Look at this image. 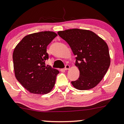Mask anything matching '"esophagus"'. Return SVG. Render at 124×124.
<instances>
[{"label": "esophagus", "instance_id": "esophagus-1", "mask_svg": "<svg viewBox=\"0 0 124 124\" xmlns=\"http://www.w3.org/2000/svg\"><path fill=\"white\" fill-rule=\"evenodd\" d=\"M70 68V65H65V68H64V70H68Z\"/></svg>", "mask_w": 124, "mask_h": 124}]
</instances>
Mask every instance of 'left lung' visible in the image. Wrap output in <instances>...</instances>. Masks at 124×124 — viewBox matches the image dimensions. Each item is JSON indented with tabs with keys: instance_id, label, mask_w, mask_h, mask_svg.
<instances>
[{
	"instance_id": "8db88e82",
	"label": "left lung",
	"mask_w": 124,
	"mask_h": 124,
	"mask_svg": "<svg viewBox=\"0 0 124 124\" xmlns=\"http://www.w3.org/2000/svg\"><path fill=\"white\" fill-rule=\"evenodd\" d=\"M69 44L76 56L80 76L71 83L79 90L96 86L105 76L110 63L108 47L100 37L88 30L72 29L57 32Z\"/></svg>"
}]
</instances>
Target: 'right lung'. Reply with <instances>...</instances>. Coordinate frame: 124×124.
<instances>
[{
    "label": "right lung",
    "mask_w": 124,
    "mask_h": 124,
    "mask_svg": "<svg viewBox=\"0 0 124 124\" xmlns=\"http://www.w3.org/2000/svg\"><path fill=\"white\" fill-rule=\"evenodd\" d=\"M57 36L56 33L44 31L26 36L17 44L12 55L15 76L29 92L46 94L52 91L58 70L45 66L48 59L47 47Z\"/></svg>",
    "instance_id": "right-lung-1"
}]
</instances>
